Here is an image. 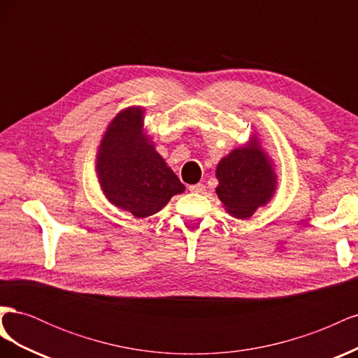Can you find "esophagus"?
I'll return each instance as SVG.
<instances>
[{
  "instance_id": "esophagus-1",
  "label": "esophagus",
  "mask_w": 358,
  "mask_h": 358,
  "mask_svg": "<svg viewBox=\"0 0 358 358\" xmlns=\"http://www.w3.org/2000/svg\"><path fill=\"white\" fill-rule=\"evenodd\" d=\"M191 192H196V194H200V192H203L204 189H206V187L203 185V183H196V185H189V188H188Z\"/></svg>"
}]
</instances>
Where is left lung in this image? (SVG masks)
Returning <instances> with one entry per match:
<instances>
[{
    "instance_id": "left-lung-1",
    "label": "left lung",
    "mask_w": 358,
    "mask_h": 358,
    "mask_svg": "<svg viewBox=\"0 0 358 358\" xmlns=\"http://www.w3.org/2000/svg\"><path fill=\"white\" fill-rule=\"evenodd\" d=\"M216 179L220 180L216 194L236 218L251 216L276 189L275 171L257 140L222 158L216 167Z\"/></svg>"
}]
</instances>
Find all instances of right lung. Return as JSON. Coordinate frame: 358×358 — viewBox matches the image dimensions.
I'll return each mask as SVG.
<instances>
[{"label": "right lung", "instance_id": "right-lung-1", "mask_svg": "<svg viewBox=\"0 0 358 358\" xmlns=\"http://www.w3.org/2000/svg\"><path fill=\"white\" fill-rule=\"evenodd\" d=\"M96 171L104 196L136 218L161 210L185 191L183 183L143 134V110L129 107L113 121L101 140Z\"/></svg>", "mask_w": 358, "mask_h": 358}]
</instances>
